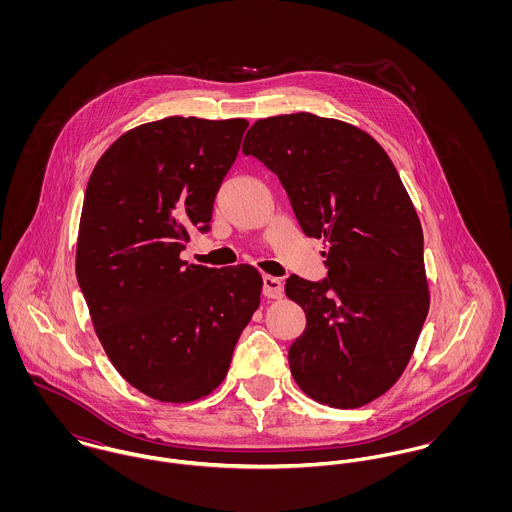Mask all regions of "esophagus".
<instances>
[{
	"label": "esophagus",
	"instance_id": "obj_1",
	"mask_svg": "<svg viewBox=\"0 0 512 512\" xmlns=\"http://www.w3.org/2000/svg\"><path fill=\"white\" fill-rule=\"evenodd\" d=\"M264 282V295L270 297V299H278L284 295V284L280 278H274V276H264L262 278Z\"/></svg>",
	"mask_w": 512,
	"mask_h": 512
}]
</instances>
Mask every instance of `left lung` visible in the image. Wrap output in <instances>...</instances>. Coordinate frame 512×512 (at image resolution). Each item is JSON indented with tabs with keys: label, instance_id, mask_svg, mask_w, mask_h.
<instances>
[{
	"label": "left lung",
	"instance_id": "left-lung-1",
	"mask_svg": "<svg viewBox=\"0 0 512 512\" xmlns=\"http://www.w3.org/2000/svg\"><path fill=\"white\" fill-rule=\"evenodd\" d=\"M284 185L303 234L323 238L327 278L286 280L305 311L290 347L297 386L359 408L394 386L424 327V234L400 175L357 126L309 112L258 120L242 144Z\"/></svg>",
	"mask_w": 512,
	"mask_h": 512
}]
</instances>
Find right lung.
I'll list each match as a JSON object with an SVG mask.
<instances>
[{"instance_id": "add662e5", "label": "right lung", "mask_w": 512, "mask_h": 512, "mask_svg": "<svg viewBox=\"0 0 512 512\" xmlns=\"http://www.w3.org/2000/svg\"><path fill=\"white\" fill-rule=\"evenodd\" d=\"M248 122L171 116L104 151L86 185L76 280L114 368L159 402L209 396L260 305L250 264L207 268L179 258L213 203Z\"/></svg>"}]
</instances>
